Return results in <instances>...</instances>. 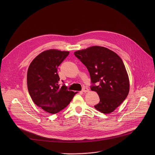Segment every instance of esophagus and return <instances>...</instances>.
<instances>
[{
	"instance_id": "34e87169",
	"label": "esophagus",
	"mask_w": 155,
	"mask_h": 155,
	"mask_svg": "<svg viewBox=\"0 0 155 155\" xmlns=\"http://www.w3.org/2000/svg\"><path fill=\"white\" fill-rule=\"evenodd\" d=\"M82 91L83 93H87V92L89 91V89H88V88L86 87H83V90H82Z\"/></svg>"
}]
</instances>
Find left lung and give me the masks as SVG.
Listing matches in <instances>:
<instances>
[{
  "label": "left lung",
  "instance_id": "obj_1",
  "mask_svg": "<svg viewBox=\"0 0 155 155\" xmlns=\"http://www.w3.org/2000/svg\"><path fill=\"white\" fill-rule=\"evenodd\" d=\"M74 54L87 68L91 82L96 83L91 87L100 98L95 108L104 114L113 112L129 91V77L122 59L114 51L100 46L78 50Z\"/></svg>",
  "mask_w": 155,
  "mask_h": 155
}]
</instances>
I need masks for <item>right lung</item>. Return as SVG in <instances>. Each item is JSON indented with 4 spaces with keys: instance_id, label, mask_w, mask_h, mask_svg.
<instances>
[{
    "instance_id": "add662e5",
    "label": "right lung",
    "mask_w": 155,
    "mask_h": 155,
    "mask_svg": "<svg viewBox=\"0 0 155 155\" xmlns=\"http://www.w3.org/2000/svg\"><path fill=\"white\" fill-rule=\"evenodd\" d=\"M69 51L50 49L37 56L27 74L29 93L33 102L45 112L56 114L67 107L77 93L59 87L58 67Z\"/></svg>"
}]
</instances>
